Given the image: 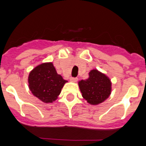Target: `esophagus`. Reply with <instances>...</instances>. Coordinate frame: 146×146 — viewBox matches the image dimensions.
I'll list each match as a JSON object with an SVG mask.
<instances>
[{"label": "esophagus", "instance_id": "obj_1", "mask_svg": "<svg viewBox=\"0 0 146 146\" xmlns=\"http://www.w3.org/2000/svg\"><path fill=\"white\" fill-rule=\"evenodd\" d=\"M77 80H78V78H73V77L70 78V81L76 82H77Z\"/></svg>", "mask_w": 146, "mask_h": 146}]
</instances>
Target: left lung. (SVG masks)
Wrapping results in <instances>:
<instances>
[{
  "label": "left lung",
  "instance_id": "left-lung-1",
  "mask_svg": "<svg viewBox=\"0 0 146 146\" xmlns=\"http://www.w3.org/2000/svg\"><path fill=\"white\" fill-rule=\"evenodd\" d=\"M82 96L89 104L97 105L110 97L111 91L110 79L96 69L90 70L87 80L78 82Z\"/></svg>",
  "mask_w": 146,
  "mask_h": 146
}]
</instances>
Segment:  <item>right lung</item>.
Wrapping results in <instances>:
<instances>
[{"label":"right lung","mask_w":146,"mask_h":146,"mask_svg":"<svg viewBox=\"0 0 146 146\" xmlns=\"http://www.w3.org/2000/svg\"><path fill=\"white\" fill-rule=\"evenodd\" d=\"M67 82L57 73L51 62L36 66L28 77L29 88L32 93L45 103L55 101Z\"/></svg>","instance_id":"add662e5"}]
</instances>
